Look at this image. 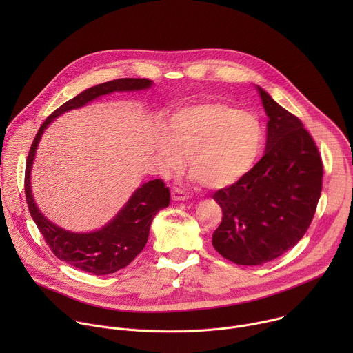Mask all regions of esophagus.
Returning <instances> with one entry per match:
<instances>
[{
	"instance_id": "esophagus-1",
	"label": "esophagus",
	"mask_w": 353,
	"mask_h": 353,
	"mask_svg": "<svg viewBox=\"0 0 353 353\" xmlns=\"http://www.w3.org/2000/svg\"><path fill=\"white\" fill-rule=\"evenodd\" d=\"M188 198H190V195L184 190H180V188L172 190V199L173 201H185Z\"/></svg>"
}]
</instances>
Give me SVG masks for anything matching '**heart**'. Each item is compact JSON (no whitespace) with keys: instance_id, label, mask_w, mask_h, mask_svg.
Wrapping results in <instances>:
<instances>
[{"instance_id":"b5f03b06","label":"heart","mask_w":353,"mask_h":353,"mask_svg":"<svg viewBox=\"0 0 353 353\" xmlns=\"http://www.w3.org/2000/svg\"><path fill=\"white\" fill-rule=\"evenodd\" d=\"M259 117L214 100L190 102L163 120L158 154L166 168H177L184 155L191 176L207 188L233 184L254 165L263 145Z\"/></svg>"}]
</instances>
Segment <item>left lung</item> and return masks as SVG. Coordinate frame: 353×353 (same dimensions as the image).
I'll use <instances>...</instances> for the list:
<instances>
[{
	"mask_svg": "<svg viewBox=\"0 0 353 353\" xmlns=\"http://www.w3.org/2000/svg\"><path fill=\"white\" fill-rule=\"evenodd\" d=\"M267 123L264 157L214 194L223 216L212 245L239 265H261L290 250L310 226L321 195L323 163L301 121L256 85Z\"/></svg>",
	"mask_w": 353,
	"mask_h": 353,
	"instance_id": "obj_1",
	"label": "left lung"
}]
</instances>
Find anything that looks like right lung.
Instances as JSON below:
<instances>
[{
    "label": "right lung",
    "instance_id": "1",
    "mask_svg": "<svg viewBox=\"0 0 353 353\" xmlns=\"http://www.w3.org/2000/svg\"><path fill=\"white\" fill-rule=\"evenodd\" d=\"M152 86V81L141 78L114 79L92 86L50 114L39 128L30 146L25 173V194L29 212L56 257L81 271L109 275L127 267L143 250L155 215L169 207L170 192L161 179L150 180L131 194L124 207L105 226L83 233L67 230L41 214L32 194L30 174L39 142L47 127L70 110L81 109L93 100L114 92H139Z\"/></svg>",
    "mask_w": 353,
    "mask_h": 353
}]
</instances>
